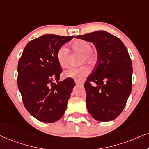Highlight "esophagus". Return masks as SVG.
Returning <instances> with one entry per match:
<instances>
[{"label": "esophagus", "mask_w": 149, "mask_h": 149, "mask_svg": "<svg viewBox=\"0 0 149 149\" xmlns=\"http://www.w3.org/2000/svg\"><path fill=\"white\" fill-rule=\"evenodd\" d=\"M75 82H76V84H78V85L83 84V82H81V81H79V80H75Z\"/></svg>", "instance_id": "obj_1"}]
</instances>
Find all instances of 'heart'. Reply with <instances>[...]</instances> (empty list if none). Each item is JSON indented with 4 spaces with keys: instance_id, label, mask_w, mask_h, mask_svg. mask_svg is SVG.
Masks as SVG:
<instances>
[{
    "instance_id": "heart-1",
    "label": "heart",
    "mask_w": 149,
    "mask_h": 149,
    "mask_svg": "<svg viewBox=\"0 0 149 149\" xmlns=\"http://www.w3.org/2000/svg\"><path fill=\"white\" fill-rule=\"evenodd\" d=\"M71 47L74 50L79 51L82 53V62L86 61L91 63L94 60L93 53L92 52V45L88 41L84 40H77L71 43ZM56 58L59 65L63 68L69 65V49L66 46H62L58 49ZM89 72L87 66L82 65L78 67H70L64 71L63 76L65 78H74L81 80L85 77Z\"/></svg>"
}]
</instances>
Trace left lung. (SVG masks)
Listing matches in <instances>:
<instances>
[{"label":"left lung","instance_id":"left-lung-1","mask_svg":"<svg viewBox=\"0 0 149 149\" xmlns=\"http://www.w3.org/2000/svg\"><path fill=\"white\" fill-rule=\"evenodd\" d=\"M76 38L92 42L97 52L96 67L84 84L88 111L97 121L113 120L122 112L132 89L133 67L127 49L105 31Z\"/></svg>","mask_w":149,"mask_h":149}]
</instances>
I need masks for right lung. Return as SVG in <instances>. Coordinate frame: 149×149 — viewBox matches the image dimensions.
<instances>
[{
    "label": "right lung",
    "instance_id": "add662e5",
    "mask_svg": "<svg viewBox=\"0 0 149 149\" xmlns=\"http://www.w3.org/2000/svg\"><path fill=\"white\" fill-rule=\"evenodd\" d=\"M73 37L41 36L27 43L18 61L17 83L24 106L39 121H58L67 109L76 84L70 78L59 82L63 69L56 54Z\"/></svg>",
    "mask_w": 149,
    "mask_h": 149
}]
</instances>
